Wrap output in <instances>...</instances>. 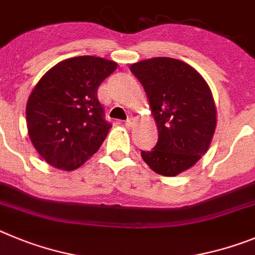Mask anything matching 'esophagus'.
<instances>
[{"label":"esophagus","instance_id":"1","mask_svg":"<svg viewBox=\"0 0 255 255\" xmlns=\"http://www.w3.org/2000/svg\"><path fill=\"white\" fill-rule=\"evenodd\" d=\"M125 125L127 126V127H133V126L136 125V119L133 118V117H129V118L127 119L125 122Z\"/></svg>","mask_w":255,"mask_h":255}]
</instances>
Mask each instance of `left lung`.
<instances>
[{
    "label": "left lung",
    "instance_id": "8db88e82",
    "mask_svg": "<svg viewBox=\"0 0 255 255\" xmlns=\"http://www.w3.org/2000/svg\"><path fill=\"white\" fill-rule=\"evenodd\" d=\"M147 94L159 139L142 159L155 173L175 176L207 152L216 129V105L210 86L192 66L167 57L130 65Z\"/></svg>",
    "mask_w": 255,
    "mask_h": 255
}]
</instances>
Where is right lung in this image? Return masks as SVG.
I'll use <instances>...</instances> for the list:
<instances>
[{"label": "right lung", "mask_w": 255, "mask_h": 255, "mask_svg": "<svg viewBox=\"0 0 255 255\" xmlns=\"http://www.w3.org/2000/svg\"><path fill=\"white\" fill-rule=\"evenodd\" d=\"M117 63L94 56L65 59L39 80L26 104L30 141L39 155L61 170H75L99 150L112 128L98 88Z\"/></svg>", "instance_id": "add662e5"}]
</instances>
